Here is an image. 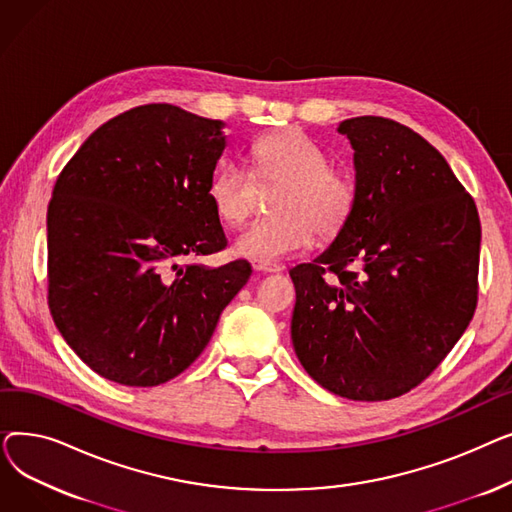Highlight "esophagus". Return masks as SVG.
I'll list each match as a JSON object with an SVG mask.
<instances>
[{
  "instance_id": "34e87169",
  "label": "esophagus",
  "mask_w": 512,
  "mask_h": 512,
  "mask_svg": "<svg viewBox=\"0 0 512 512\" xmlns=\"http://www.w3.org/2000/svg\"><path fill=\"white\" fill-rule=\"evenodd\" d=\"M253 270L261 274H278L284 267L280 263H253Z\"/></svg>"
}]
</instances>
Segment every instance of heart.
I'll return each instance as SVG.
<instances>
[{
    "label": "heart",
    "instance_id": "1",
    "mask_svg": "<svg viewBox=\"0 0 512 512\" xmlns=\"http://www.w3.org/2000/svg\"><path fill=\"white\" fill-rule=\"evenodd\" d=\"M259 186H280L272 199L274 218L238 234L232 251L255 263H272L303 251L311 232L326 240L344 230L357 205V186L332 166L326 149L301 130H280L251 149ZM207 195L226 226H240L255 205L253 178L236 164L213 172Z\"/></svg>",
    "mask_w": 512,
    "mask_h": 512
}]
</instances>
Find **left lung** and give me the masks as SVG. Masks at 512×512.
Segmentation results:
<instances>
[{"label":"left lung","instance_id":"8db88e82","mask_svg":"<svg viewBox=\"0 0 512 512\" xmlns=\"http://www.w3.org/2000/svg\"><path fill=\"white\" fill-rule=\"evenodd\" d=\"M357 205L332 245L290 270L292 344L326 390L390 400L432 373L477 307L481 226L473 197L421 134L359 116Z\"/></svg>","mask_w":512,"mask_h":512}]
</instances>
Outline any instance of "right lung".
<instances>
[{
  "instance_id": "obj_1",
  "label": "right lung",
  "mask_w": 512,
  "mask_h": 512,
  "mask_svg": "<svg viewBox=\"0 0 512 512\" xmlns=\"http://www.w3.org/2000/svg\"><path fill=\"white\" fill-rule=\"evenodd\" d=\"M224 122L170 103L107 120L80 145L47 207V303L101 378L166 384L207 346L251 278L247 259L182 263L226 249L207 195Z\"/></svg>"
}]
</instances>
